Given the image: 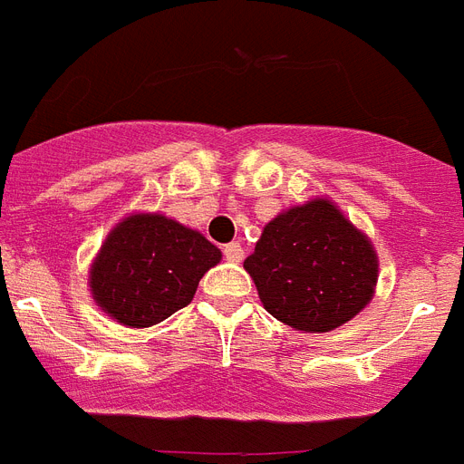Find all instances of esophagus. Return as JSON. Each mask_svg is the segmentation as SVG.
I'll return each mask as SVG.
<instances>
[{"instance_id":"34e87169","label":"esophagus","mask_w":464,"mask_h":464,"mask_svg":"<svg viewBox=\"0 0 464 464\" xmlns=\"http://www.w3.org/2000/svg\"><path fill=\"white\" fill-rule=\"evenodd\" d=\"M224 257L228 259V262H233V265H238V262H243L245 252L243 247H240V243H228L224 247Z\"/></svg>"}]
</instances>
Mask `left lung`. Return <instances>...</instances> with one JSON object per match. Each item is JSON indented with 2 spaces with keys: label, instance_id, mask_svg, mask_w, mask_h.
Masks as SVG:
<instances>
[{
  "label": "left lung",
  "instance_id": "8db88e82",
  "mask_svg": "<svg viewBox=\"0 0 464 464\" xmlns=\"http://www.w3.org/2000/svg\"><path fill=\"white\" fill-rule=\"evenodd\" d=\"M243 266L271 317L303 334L350 322L379 281L374 245L329 198L276 214Z\"/></svg>",
  "mask_w": 464,
  "mask_h": 464
}]
</instances>
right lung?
I'll use <instances>...</instances> for the list:
<instances>
[{"label":"right lung","mask_w":464,"mask_h":464,"mask_svg":"<svg viewBox=\"0 0 464 464\" xmlns=\"http://www.w3.org/2000/svg\"><path fill=\"white\" fill-rule=\"evenodd\" d=\"M221 250L160 212H133L109 231L90 265L92 300L128 329H147L186 307Z\"/></svg>","instance_id":"add662e5"}]
</instances>
